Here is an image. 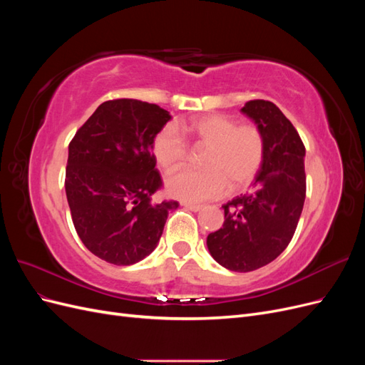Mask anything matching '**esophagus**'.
Segmentation results:
<instances>
[{"instance_id":"esophagus-1","label":"esophagus","mask_w":365,"mask_h":365,"mask_svg":"<svg viewBox=\"0 0 365 365\" xmlns=\"http://www.w3.org/2000/svg\"><path fill=\"white\" fill-rule=\"evenodd\" d=\"M182 207L192 210V212H201L202 210V205H197V204H190V202H181Z\"/></svg>"}]
</instances>
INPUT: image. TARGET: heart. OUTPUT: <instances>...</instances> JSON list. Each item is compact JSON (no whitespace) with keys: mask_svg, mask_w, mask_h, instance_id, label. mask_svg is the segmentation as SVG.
<instances>
[{"mask_svg":"<svg viewBox=\"0 0 365 365\" xmlns=\"http://www.w3.org/2000/svg\"><path fill=\"white\" fill-rule=\"evenodd\" d=\"M184 134L195 148H207L204 170H182L165 182V190L176 200L201 202L244 190L256 178L264 158L262 130L251 123L220 114H205L187 121ZM153 157L165 173H172L189 160V146L172 125L153 138Z\"/></svg>","mask_w":365,"mask_h":365,"instance_id":"heart-1","label":"heart"}]
</instances>
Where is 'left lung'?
<instances>
[{
    "label": "left lung",
    "mask_w": 365,
    "mask_h": 365,
    "mask_svg": "<svg viewBox=\"0 0 365 365\" xmlns=\"http://www.w3.org/2000/svg\"><path fill=\"white\" fill-rule=\"evenodd\" d=\"M262 130L264 158L252 189L222 205V228L207 237L212 257L236 272L259 269L277 259L295 233L306 197V149L298 132L268 101L240 109Z\"/></svg>",
    "instance_id": "obj_1"
}]
</instances>
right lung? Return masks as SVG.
I'll return each mask as SVG.
<instances>
[{
    "instance_id": "right-lung-1",
    "label": "right lung",
    "mask_w": 365,
    "mask_h": 365,
    "mask_svg": "<svg viewBox=\"0 0 365 365\" xmlns=\"http://www.w3.org/2000/svg\"><path fill=\"white\" fill-rule=\"evenodd\" d=\"M170 120L158 105L117 98L98 106L68 146L65 192L74 228L94 256L134 264L157 248L176 201L152 202L163 185L153 138Z\"/></svg>"
}]
</instances>
